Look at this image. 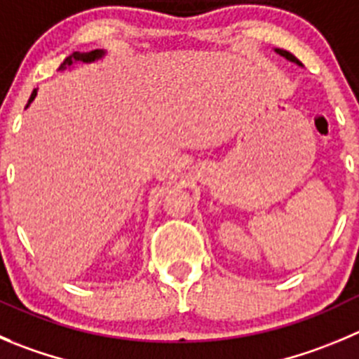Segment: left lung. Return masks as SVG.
Returning <instances> with one entry per match:
<instances>
[{
	"instance_id": "1",
	"label": "left lung",
	"mask_w": 359,
	"mask_h": 359,
	"mask_svg": "<svg viewBox=\"0 0 359 359\" xmlns=\"http://www.w3.org/2000/svg\"><path fill=\"white\" fill-rule=\"evenodd\" d=\"M275 53H276V54H280V56H284L285 60H289V61H292V63H296V65H299V67H303L302 61H299L298 57L294 56V54L289 53V50H284V49H275Z\"/></svg>"
}]
</instances>
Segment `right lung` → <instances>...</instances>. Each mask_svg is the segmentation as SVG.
I'll return each instance as SVG.
<instances>
[{
	"label": "right lung",
	"mask_w": 359,
	"mask_h": 359,
	"mask_svg": "<svg viewBox=\"0 0 359 359\" xmlns=\"http://www.w3.org/2000/svg\"><path fill=\"white\" fill-rule=\"evenodd\" d=\"M104 54H105V50H102V49L90 50V53H72L70 56L65 57V61L60 65V68H57V70H67L68 67H72V65L77 63V61H79V63H93V61L100 60ZM35 97H36V90H33L32 97H29V100H28V105L35 100ZM28 105H26V107H28Z\"/></svg>",
	"instance_id": "add662e5"
}]
</instances>
